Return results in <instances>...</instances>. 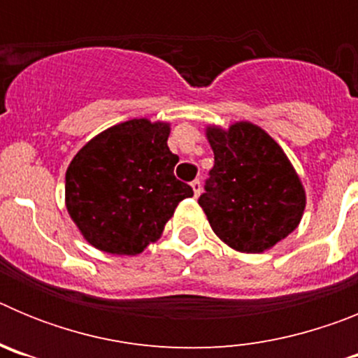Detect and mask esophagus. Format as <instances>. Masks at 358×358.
<instances>
[{"label":"esophagus","instance_id":"34e87169","mask_svg":"<svg viewBox=\"0 0 358 358\" xmlns=\"http://www.w3.org/2000/svg\"><path fill=\"white\" fill-rule=\"evenodd\" d=\"M192 189H194V195L195 197H199L201 195V189H202V185L199 179H195V181H192Z\"/></svg>","mask_w":358,"mask_h":358}]
</instances>
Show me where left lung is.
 <instances>
[{
  "instance_id": "8db88e82",
  "label": "left lung",
  "mask_w": 358,
  "mask_h": 358,
  "mask_svg": "<svg viewBox=\"0 0 358 358\" xmlns=\"http://www.w3.org/2000/svg\"><path fill=\"white\" fill-rule=\"evenodd\" d=\"M215 164L199 204L211 229L240 252H264L289 236L305 211L301 179L283 148L258 125L206 129Z\"/></svg>"
}]
</instances>
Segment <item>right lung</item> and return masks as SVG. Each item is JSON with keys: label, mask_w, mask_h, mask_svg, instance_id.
<instances>
[{"label": "right lung", "mask_w": 358, "mask_h": 358, "mask_svg": "<svg viewBox=\"0 0 358 358\" xmlns=\"http://www.w3.org/2000/svg\"><path fill=\"white\" fill-rule=\"evenodd\" d=\"M170 123L134 118L87 141L66 170V208L103 252L134 256L156 242L192 186L173 176Z\"/></svg>", "instance_id": "right-lung-1"}]
</instances>
